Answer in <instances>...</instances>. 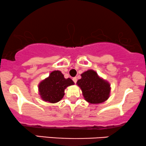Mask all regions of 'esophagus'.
<instances>
[{
	"instance_id": "esophagus-1",
	"label": "esophagus",
	"mask_w": 146,
	"mask_h": 146,
	"mask_svg": "<svg viewBox=\"0 0 146 146\" xmlns=\"http://www.w3.org/2000/svg\"><path fill=\"white\" fill-rule=\"evenodd\" d=\"M73 82H74L75 84H76V83H77V77H73Z\"/></svg>"
}]
</instances>
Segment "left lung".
I'll list each match as a JSON object with an SVG mask.
<instances>
[{"instance_id":"1","label":"left lung","mask_w":146,"mask_h":146,"mask_svg":"<svg viewBox=\"0 0 146 146\" xmlns=\"http://www.w3.org/2000/svg\"><path fill=\"white\" fill-rule=\"evenodd\" d=\"M77 84L82 91L83 96L90 104H100L107 100L110 96V85L98 76L94 70H88L82 75Z\"/></svg>"}]
</instances>
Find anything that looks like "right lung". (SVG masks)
Masks as SVG:
<instances>
[{"label": "right lung", "instance_id": "1", "mask_svg": "<svg viewBox=\"0 0 146 146\" xmlns=\"http://www.w3.org/2000/svg\"><path fill=\"white\" fill-rule=\"evenodd\" d=\"M71 85H74L71 79L64 78L60 71H54L38 85L40 96L44 101L56 103L63 98L67 87Z\"/></svg>", "mask_w": 146, "mask_h": 146}]
</instances>
